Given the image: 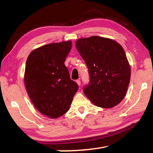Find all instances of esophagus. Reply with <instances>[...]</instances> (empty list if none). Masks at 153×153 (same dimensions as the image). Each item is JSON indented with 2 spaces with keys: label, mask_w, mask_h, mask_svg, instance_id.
<instances>
[{
  "label": "esophagus",
  "mask_w": 153,
  "mask_h": 153,
  "mask_svg": "<svg viewBox=\"0 0 153 153\" xmlns=\"http://www.w3.org/2000/svg\"><path fill=\"white\" fill-rule=\"evenodd\" d=\"M76 83L79 85V86H80V85H81V81H80V79H77L76 80Z\"/></svg>",
  "instance_id": "1"
}]
</instances>
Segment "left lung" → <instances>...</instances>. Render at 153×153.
Masks as SVG:
<instances>
[{
  "instance_id": "1",
  "label": "left lung",
  "mask_w": 153,
  "mask_h": 153,
  "mask_svg": "<svg viewBox=\"0 0 153 153\" xmlns=\"http://www.w3.org/2000/svg\"><path fill=\"white\" fill-rule=\"evenodd\" d=\"M76 46L88 68L90 82L83 89L85 95L97 107L117 105L126 96L131 76L122 46L96 36L78 39Z\"/></svg>"
}]
</instances>
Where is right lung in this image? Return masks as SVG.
<instances>
[{
  "mask_svg": "<svg viewBox=\"0 0 153 153\" xmlns=\"http://www.w3.org/2000/svg\"><path fill=\"white\" fill-rule=\"evenodd\" d=\"M71 47V41L48 44L31 52L27 59L24 82L27 94L38 111L50 118L64 115L78 90L64 64Z\"/></svg>",
  "mask_w": 153,
  "mask_h": 153,
  "instance_id": "obj_1",
  "label": "right lung"
}]
</instances>
